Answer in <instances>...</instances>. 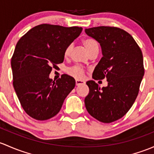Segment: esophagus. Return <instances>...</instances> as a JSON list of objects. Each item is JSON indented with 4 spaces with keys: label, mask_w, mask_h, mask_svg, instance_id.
<instances>
[{
    "label": "esophagus",
    "mask_w": 154,
    "mask_h": 154,
    "mask_svg": "<svg viewBox=\"0 0 154 154\" xmlns=\"http://www.w3.org/2000/svg\"><path fill=\"white\" fill-rule=\"evenodd\" d=\"M75 82H76V85H83V84L85 83V81H83V80H76Z\"/></svg>",
    "instance_id": "obj_1"
}]
</instances>
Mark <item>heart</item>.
<instances>
[{
    "label": "heart",
    "instance_id": "b5f03b06",
    "mask_svg": "<svg viewBox=\"0 0 154 154\" xmlns=\"http://www.w3.org/2000/svg\"><path fill=\"white\" fill-rule=\"evenodd\" d=\"M83 44L85 46L86 49L88 50V53L92 52L94 50L98 49V43L95 40L91 38H88L85 39L83 40ZM73 48V44H70L68 46V47L66 48V51H65V57H69L70 55L71 52H72V50ZM68 73H69L70 75L73 76L74 77L76 78H82L84 75V70L80 66H74L73 67L70 68L68 70Z\"/></svg>",
    "mask_w": 154,
    "mask_h": 154
}]
</instances>
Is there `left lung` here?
<instances>
[{
    "label": "left lung",
    "instance_id": "obj_1",
    "mask_svg": "<svg viewBox=\"0 0 154 154\" xmlns=\"http://www.w3.org/2000/svg\"><path fill=\"white\" fill-rule=\"evenodd\" d=\"M88 36L100 43L103 57L94 70V80L106 78L108 85L100 88L87 81L89 93L85 105L91 116L104 123L120 119L134 104L144 76L143 56L129 33L116 27L85 29Z\"/></svg>",
    "mask_w": 154,
    "mask_h": 154
}]
</instances>
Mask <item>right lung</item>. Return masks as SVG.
<instances>
[{
  "label": "right lung",
  "instance_id": "right-lung-1",
  "mask_svg": "<svg viewBox=\"0 0 154 154\" xmlns=\"http://www.w3.org/2000/svg\"><path fill=\"white\" fill-rule=\"evenodd\" d=\"M82 30V27L41 24L31 29L17 42L11 61L13 86L31 117L46 120L55 116L75 86L71 76L63 74L54 81L49 74L57 64L63 62L66 48Z\"/></svg>",
  "mask_w": 154,
  "mask_h": 154
}]
</instances>
